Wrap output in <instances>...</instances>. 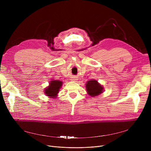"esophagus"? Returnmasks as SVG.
<instances>
[{
  "mask_svg": "<svg viewBox=\"0 0 151 151\" xmlns=\"http://www.w3.org/2000/svg\"><path fill=\"white\" fill-rule=\"evenodd\" d=\"M71 80H72V81H76V80H77V79L73 78V79H71Z\"/></svg>",
  "mask_w": 151,
  "mask_h": 151,
  "instance_id": "34e87169",
  "label": "esophagus"
}]
</instances>
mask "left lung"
<instances>
[{
  "label": "left lung",
  "instance_id": "8db88e82",
  "mask_svg": "<svg viewBox=\"0 0 151 151\" xmlns=\"http://www.w3.org/2000/svg\"><path fill=\"white\" fill-rule=\"evenodd\" d=\"M86 89L87 93L92 97L98 96L104 91V86L95 80L87 81L86 84Z\"/></svg>",
  "mask_w": 151,
  "mask_h": 151
}]
</instances>
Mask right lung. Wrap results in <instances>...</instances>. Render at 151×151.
<instances>
[{
	"label": "right lung",
	"instance_id": "add662e5",
	"mask_svg": "<svg viewBox=\"0 0 151 151\" xmlns=\"http://www.w3.org/2000/svg\"><path fill=\"white\" fill-rule=\"evenodd\" d=\"M62 84L63 82L62 81L52 80V81H50L49 86L45 89V94L50 99L57 98Z\"/></svg>",
	"mask_w": 151,
	"mask_h": 151
}]
</instances>
